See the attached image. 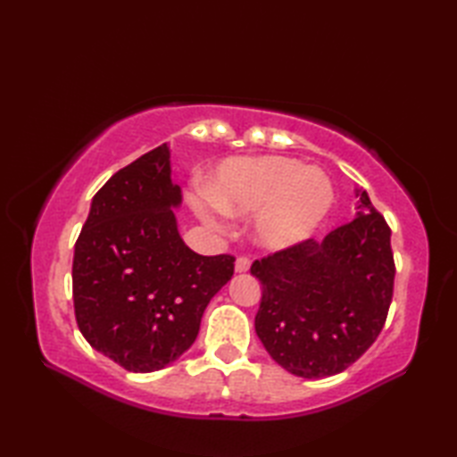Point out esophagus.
Instances as JSON below:
<instances>
[{"label": "esophagus", "instance_id": "1", "mask_svg": "<svg viewBox=\"0 0 457 457\" xmlns=\"http://www.w3.org/2000/svg\"><path fill=\"white\" fill-rule=\"evenodd\" d=\"M249 265H251V261L247 257H239L236 261V273H247Z\"/></svg>", "mask_w": 457, "mask_h": 457}]
</instances>
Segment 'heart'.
I'll use <instances>...</instances> for the list:
<instances>
[{
  "mask_svg": "<svg viewBox=\"0 0 457 457\" xmlns=\"http://www.w3.org/2000/svg\"><path fill=\"white\" fill-rule=\"evenodd\" d=\"M208 200L229 218H249L251 237L269 251H285L312 237L334 208L328 174L280 154L234 157L218 164L204 184ZM198 218L216 228L206 202L194 200Z\"/></svg>",
  "mask_w": 457,
  "mask_h": 457,
  "instance_id": "b5f03b06",
  "label": "heart"
}]
</instances>
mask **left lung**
<instances>
[{"label": "left lung", "instance_id": "left-lung-1", "mask_svg": "<svg viewBox=\"0 0 457 457\" xmlns=\"http://www.w3.org/2000/svg\"><path fill=\"white\" fill-rule=\"evenodd\" d=\"M355 220L251 265L263 296L255 332L288 373L322 378L352 365L383 329L393 298L391 229L355 188Z\"/></svg>", "mask_w": 457, "mask_h": 457}]
</instances>
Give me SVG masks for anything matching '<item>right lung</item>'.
I'll return each instance as SVG.
<instances>
[{"mask_svg":"<svg viewBox=\"0 0 457 457\" xmlns=\"http://www.w3.org/2000/svg\"><path fill=\"white\" fill-rule=\"evenodd\" d=\"M167 143L118 170L92 198L74 247L72 296L82 336L133 373L170 365L190 349L234 257L194 253L174 210Z\"/></svg>","mask_w":457,"mask_h":457,"instance_id":"right-lung-1","label":"right lung"}]
</instances>
